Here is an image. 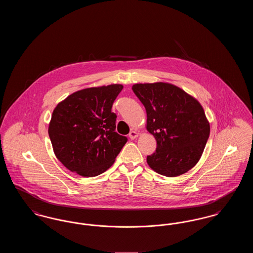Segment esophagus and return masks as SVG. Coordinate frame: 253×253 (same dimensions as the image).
<instances>
[{"instance_id":"esophagus-1","label":"esophagus","mask_w":253,"mask_h":253,"mask_svg":"<svg viewBox=\"0 0 253 253\" xmlns=\"http://www.w3.org/2000/svg\"><path fill=\"white\" fill-rule=\"evenodd\" d=\"M138 136V132H136V131H131L130 133H129V137L131 138V139H134V138H136Z\"/></svg>"}]
</instances>
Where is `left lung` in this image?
Returning a JSON list of instances; mask_svg holds the SVG:
<instances>
[{
  "mask_svg": "<svg viewBox=\"0 0 253 253\" xmlns=\"http://www.w3.org/2000/svg\"><path fill=\"white\" fill-rule=\"evenodd\" d=\"M132 89L146 109V128L157 140L156 153L147 157L150 168L169 177L193 168L210 135V123L198 100L166 83L136 84Z\"/></svg>",
  "mask_w": 253,
  "mask_h": 253,
  "instance_id": "left-lung-1",
  "label": "left lung"
}]
</instances>
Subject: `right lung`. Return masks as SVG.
Wrapping results in <instances>:
<instances>
[{
	"instance_id": "add662e5",
	"label": "right lung",
	"mask_w": 253,
	"mask_h": 253,
	"mask_svg": "<svg viewBox=\"0 0 253 253\" xmlns=\"http://www.w3.org/2000/svg\"><path fill=\"white\" fill-rule=\"evenodd\" d=\"M123 86L111 84L73 93L54 109L48 133L54 153L73 172L96 176L108 169L127 142L116 132L112 106Z\"/></svg>"
}]
</instances>
